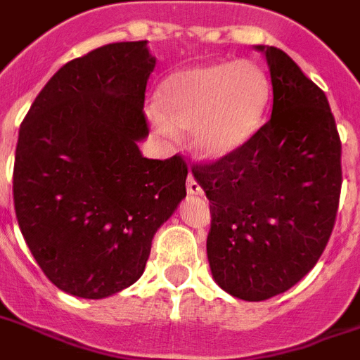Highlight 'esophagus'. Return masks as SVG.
Returning <instances> with one entry per match:
<instances>
[{"label":"esophagus","mask_w":360,"mask_h":360,"mask_svg":"<svg viewBox=\"0 0 360 360\" xmlns=\"http://www.w3.org/2000/svg\"><path fill=\"white\" fill-rule=\"evenodd\" d=\"M186 190H188V194H192V195L203 194V190H201V186H199L198 181L194 179V175H188V181H186Z\"/></svg>","instance_id":"34e87169"}]
</instances>
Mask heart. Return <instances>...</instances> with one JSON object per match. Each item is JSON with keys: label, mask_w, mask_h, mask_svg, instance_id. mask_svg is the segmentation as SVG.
Returning <instances> with one entry per match:
<instances>
[{"label": "heart", "mask_w": 360, "mask_h": 360, "mask_svg": "<svg viewBox=\"0 0 360 360\" xmlns=\"http://www.w3.org/2000/svg\"><path fill=\"white\" fill-rule=\"evenodd\" d=\"M271 87L267 75L250 60L217 62L183 69L166 78L157 91L162 115L157 129L170 134L172 124L192 129V141L207 157H225L249 143L262 126Z\"/></svg>", "instance_id": "obj_1"}]
</instances>
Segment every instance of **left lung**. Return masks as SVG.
Returning a JSON list of instances; mask_svg holds the SVG:
<instances>
[{
  "mask_svg": "<svg viewBox=\"0 0 360 360\" xmlns=\"http://www.w3.org/2000/svg\"><path fill=\"white\" fill-rule=\"evenodd\" d=\"M256 49L271 72V119L240 150L192 168L210 201L214 280L249 302L288 291L315 267L342 185V146L324 91L282 49Z\"/></svg>",
  "mask_w": 360,
  "mask_h": 360,
  "instance_id": "left-lung-1",
  "label": "left lung"
}]
</instances>
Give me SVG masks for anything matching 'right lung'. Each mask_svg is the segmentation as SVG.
I'll list each match as a JSON object with an SVG mask.
<instances>
[{"label": "right lung", "mask_w": 360, "mask_h": 360, "mask_svg": "<svg viewBox=\"0 0 360 360\" xmlns=\"http://www.w3.org/2000/svg\"><path fill=\"white\" fill-rule=\"evenodd\" d=\"M155 68L143 41L68 62L20 126L12 192L20 231L62 291L105 298L144 273L157 229L186 195V162L146 159L144 93Z\"/></svg>", "instance_id": "1"}]
</instances>
